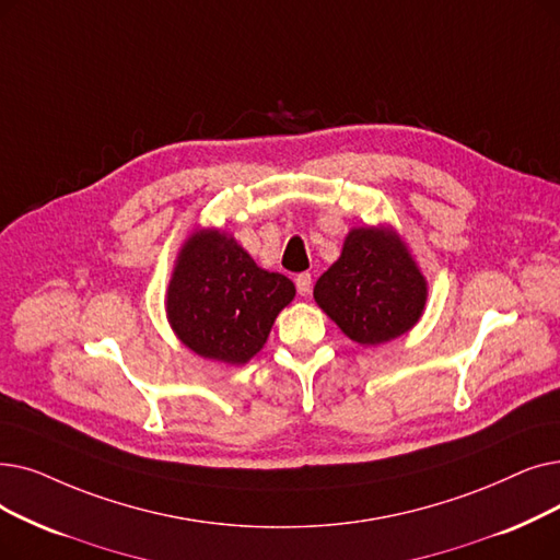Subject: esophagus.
<instances>
[{
	"label": "esophagus",
	"mask_w": 560,
	"mask_h": 560,
	"mask_svg": "<svg viewBox=\"0 0 560 560\" xmlns=\"http://www.w3.org/2000/svg\"><path fill=\"white\" fill-rule=\"evenodd\" d=\"M295 285H298V293L300 295H308L311 293V285H313V277L308 272H302V275H298Z\"/></svg>",
	"instance_id": "34e87169"
}]
</instances>
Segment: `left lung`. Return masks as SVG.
Listing matches in <instances>:
<instances>
[{
    "label": "left lung",
    "instance_id": "left-lung-1",
    "mask_svg": "<svg viewBox=\"0 0 560 560\" xmlns=\"http://www.w3.org/2000/svg\"><path fill=\"white\" fill-rule=\"evenodd\" d=\"M313 298L346 336L377 346L415 327L425 306V279L396 235L354 229L343 254L318 279Z\"/></svg>",
    "mask_w": 560,
    "mask_h": 560
}]
</instances>
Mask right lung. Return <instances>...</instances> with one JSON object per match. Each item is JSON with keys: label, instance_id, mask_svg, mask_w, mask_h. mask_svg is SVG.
<instances>
[{"label": "right lung", "instance_id": "add662e5", "mask_svg": "<svg viewBox=\"0 0 560 560\" xmlns=\"http://www.w3.org/2000/svg\"><path fill=\"white\" fill-rule=\"evenodd\" d=\"M295 285L265 272L233 237L201 231L187 240L168 283V323L183 343L201 357L245 363L267 340Z\"/></svg>", "mask_w": 560, "mask_h": 560}]
</instances>
